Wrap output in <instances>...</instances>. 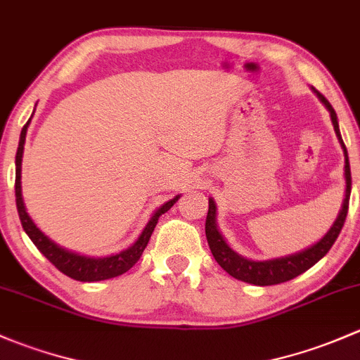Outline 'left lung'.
<instances>
[{
	"mask_svg": "<svg viewBox=\"0 0 360 360\" xmlns=\"http://www.w3.org/2000/svg\"><path fill=\"white\" fill-rule=\"evenodd\" d=\"M316 91V88H312ZM319 100L326 105V109L331 114V123L335 126V133L338 136V142L342 146L343 154H345V199H343L342 210H340L338 218L335 220L333 227L329 229L328 234L322 237L319 243L314 246L307 248V250L300 251V253L288 255L283 258H274V260H263V262H255L250 258L240 257L239 253H236L231 246L227 244V240L224 239V236L220 234L217 227V205H214L213 199L210 198V207H207V217H206V239L210 244V250L213 253L214 260L218 262V265L229 274V276L236 277V279L243 281V283L255 284V286H272V284H281L286 283V281L295 279L300 274H303L305 270H309L310 266H314L316 263L331 250V246L335 244V240L338 239L340 232H342L343 224H345V218L348 213V199H350V191H352V175H350V162H348V153L347 147L343 143L342 133H340L338 126V117H336L335 109L331 107V103L326 100L324 95H321L316 91Z\"/></svg>",
	"mask_w": 360,
	"mask_h": 360,
	"instance_id": "1",
	"label": "left lung"
}]
</instances>
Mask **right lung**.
I'll return each instance as SVG.
<instances>
[{"mask_svg":"<svg viewBox=\"0 0 360 360\" xmlns=\"http://www.w3.org/2000/svg\"><path fill=\"white\" fill-rule=\"evenodd\" d=\"M32 117V116H31ZM31 123V120L24 124L20 131V140H18V149L17 155H15V201H17V211L18 218H20V224L24 227L25 234L29 236V239L34 243V246L48 258L62 274L69 276L70 279L81 281V283H95V281H105L112 279V277L121 276V274L128 272L136 262L142 257L143 250H146L147 243H149L150 236H153L155 225H158L159 217L162 213L169 210L176 201L180 199V195L169 199L168 202H165L161 207L154 211V214L150 217L149 224L146 225V229L142 231V234L139 236V239L128 248V250L121 251L117 255H110V257L103 258H94V257H84V255L72 253V251L65 250V248L55 244L50 237H46L36 227L34 221L31 220V217L27 214L24 206V199H22V187H20V172H22V154H24V143H25V135H27V126Z\"/></svg>","mask_w":360,"mask_h":360,"instance_id":"1","label":"right lung"}]
</instances>
